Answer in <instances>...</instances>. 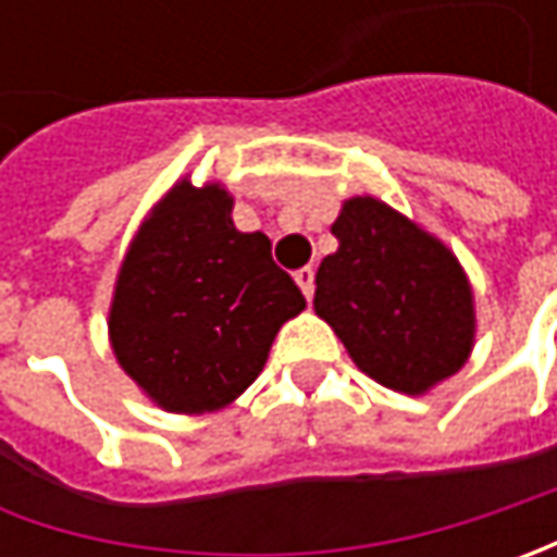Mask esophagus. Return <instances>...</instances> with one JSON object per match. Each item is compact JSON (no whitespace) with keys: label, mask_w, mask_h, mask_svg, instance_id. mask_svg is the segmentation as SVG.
Instances as JSON below:
<instances>
[{"label":"esophagus","mask_w":557,"mask_h":557,"mask_svg":"<svg viewBox=\"0 0 557 557\" xmlns=\"http://www.w3.org/2000/svg\"><path fill=\"white\" fill-rule=\"evenodd\" d=\"M294 282H297V285H300V290L307 294V300H312V288H315V272H312L310 267L297 269V272H294Z\"/></svg>","instance_id":"1"}]
</instances>
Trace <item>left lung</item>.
<instances>
[{
  "mask_svg": "<svg viewBox=\"0 0 557 557\" xmlns=\"http://www.w3.org/2000/svg\"><path fill=\"white\" fill-rule=\"evenodd\" d=\"M315 272V315L377 384L428 394L468 362L474 294L456 253L377 198H350Z\"/></svg>",
  "mask_w": 557,
  "mask_h": 557,
  "instance_id": "8db88e82",
  "label": "left lung"
}]
</instances>
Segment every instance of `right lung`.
Here are the masks:
<instances>
[{
	"label": "right lung",
	"instance_id": "add662e5",
	"mask_svg": "<svg viewBox=\"0 0 557 557\" xmlns=\"http://www.w3.org/2000/svg\"><path fill=\"white\" fill-rule=\"evenodd\" d=\"M304 307L267 235L235 228L223 185L183 180L120 263L108 334L120 369L161 409L201 416L245 394Z\"/></svg>",
	"mask_w": 557,
	"mask_h": 557
}]
</instances>
